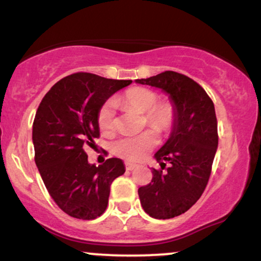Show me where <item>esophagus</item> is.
Wrapping results in <instances>:
<instances>
[{
    "label": "esophagus",
    "instance_id": "34e87169",
    "mask_svg": "<svg viewBox=\"0 0 261 261\" xmlns=\"http://www.w3.org/2000/svg\"><path fill=\"white\" fill-rule=\"evenodd\" d=\"M136 164L131 163V162H126V163H125V168H126V170H133L136 168Z\"/></svg>",
    "mask_w": 261,
    "mask_h": 261
}]
</instances>
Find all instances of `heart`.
I'll return each mask as SVG.
<instances>
[{"label":"heart","instance_id":"b5f03b06","mask_svg":"<svg viewBox=\"0 0 261 261\" xmlns=\"http://www.w3.org/2000/svg\"><path fill=\"white\" fill-rule=\"evenodd\" d=\"M157 92L146 87H133L122 94L120 101L143 113V122L160 134H168L173 130L178 120V110L170 100L158 101ZM98 125L106 134L115 131V101L107 100L98 112ZM143 131L139 135H127L113 143V152L126 161H140L155 147L158 136L155 132Z\"/></svg>","mask_w":261,"mask_h":261}]
</instances>
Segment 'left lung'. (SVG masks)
<instances>
[{"mask_svg": "<svg viewBox=\"0 0 261 261\" xmlns=\"http://www.w3.org/2000/svg\"><path fill=\"white\" fill-rule=\"evenodd\" d=\"M136 82L163 89L178 110L169 140L154 154L162 169L152 168L151 182L139 189L146 214L168 220L187 212L207 185L218 146L215 106L199 83L174 71Z\"/></svg>", "mask_w": 261, "mask_h": 261, "instance_id": "left-lung-1", "label": "left lung"}]
</instances>
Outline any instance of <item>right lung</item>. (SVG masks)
Masks as SVG:
<instances>
[{
	"label": "right lung",
	"mask_w": 261,
	"mask_h": 261,
	"mask_svg": "<svg viewBox=\"0 0 261 261\" xmlns=\"http://www.w3.org/2000/svg\"><path fill=\"white\" fill-rule=\"evenodd\" d=\"M133 82L77 72L45 94L33 122L35 163L50 196L65 214L94 220L104 214L113 180L125 173L119 158L88 163L86 146L99 137L98 112L110 95Z\"/></svg>",
	"instance_id": "1"
}]
</instances>
